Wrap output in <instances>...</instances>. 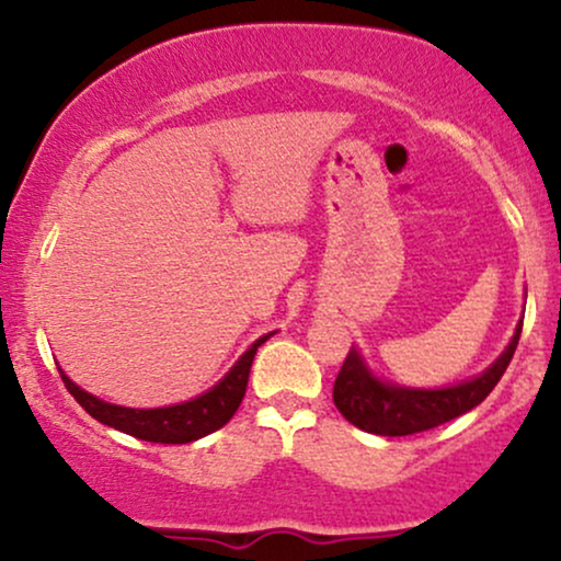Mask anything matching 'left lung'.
<instances>
[{"label": "left lung", "mask_w": 561, "mask_h": 561, "mask_svg": "<svg viewBox=\"0 0 561 561\" xmlns=\"http://www.w3.org/2000/svg\"><path fill=\"white\" fill-rule=\"evenodd\" d=\"M519 332H523V321H519L512 343H508L491 369L482 371L480 377L469 379V382L443 390H411L379 382L366 369L362 356L351 351L343 366H340L337 379H334L332 401L337 405L340 414L351 424H356L358 430H364V433L385 437L424 433V430H433L437 424H446L456 420V416L467 414L469 409H474V405H480L491 396L499 379L504 377L514 351H517Z\"/></svg>", "instance_id": "8db88e82"}]
</instances>
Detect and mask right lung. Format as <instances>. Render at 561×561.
I'll return each mask as SVG.
<instances>
[{
	"label": "right lung",
	"mask_w": 561,
	"mask_h": 561,
	"mask_svg": "<svg viewBox=\"0 0 561 561\" xmlns=\"http://www.w3.org/2000/svg\"><path fill=\"white\" fill-rule=\"evenodd\" d=\"M266 337L255 340L214 390L203 392L195 401L165 405V409H126V405L105 403L100 401V398L89 396V392L81 390L79 385L70 382L62 371L60 377L62 382H66L70 396H73L76 401L81 403V409L87 411L89 416H94L96 422L121 430V433L131 437H139V440L171 443V446H179V443H192L197 440V437L216 433V430H221L224 424L234 416V411L240 409L244 398V390H248V377L255 351H259L261 343H266Z\"/></svg>",
	"instance_id": "right-lung-1"
}]
</instances>
